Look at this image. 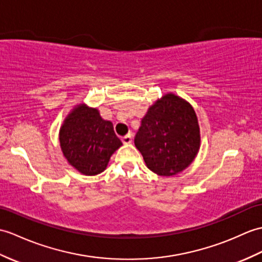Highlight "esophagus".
I'll return each mask as SVG.
<instances>
[{"instance_id":"1","label":"esophagus","mask_w":262,"mask_h":262,"mask_svg":"<svg viewBox=\"0 0 262 262\" xmlns=\"http://www.w3.org/2000/svg\"><path fill=\"white\" fill-rule=\"evenodd\" d=\"M132 135L130 134H128V135H126V136H124L123 137V139H121V141H123V143L125 144V145H128V144H130L132 143Z\"/></svg>"}]
</instances>
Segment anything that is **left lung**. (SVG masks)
<instances>
[{
    "instance_id": "8db88e82",
    "label": "left lung",
    "mask_w": 262,
    "mask_h": 262,
    "mask_svg": "<svg viewBox=\"0 0 262 262\" xmlns=\"http://www.w3.org/2000/svg\"><path fill=\"white\" fill-rule=\"evenodd\" d=\"M135 146L151 172L172 176L184 171L201 146L195 111L173 93L157 99L142 118Z\"/></svg>"
}]
</instances>
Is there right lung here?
<instances>
[{
	"label": "right lung",
	"mask_w": 262,
	"mask_h": 262,
	"mask_svg": "<svg viewBox=\"0 0 262 262\" xmlns=\"http://www.w3.org/2000/svg\"><path fill=\"white\" fill-rule=\"evenodd\" d=\"M59 142L70 165L88 176L105 171L112 155L123 145L112 121L102 119L98 109L86 103L75 106L66 117Z\"/></svg>",
	"instance_id": "obj_1"
}]
</instances>
